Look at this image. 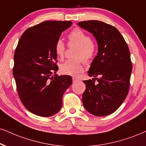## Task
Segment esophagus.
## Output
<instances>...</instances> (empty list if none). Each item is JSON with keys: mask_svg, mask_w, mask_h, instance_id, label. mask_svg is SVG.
<instances>
[{"mask_svg": "<svg viewBox=\"0 0 146 146\" xmlns=\"http://www.w3.org/2000/svg\"><path fill=\"white\" fill-rule=\"evenodd\" d=\"M73 83H75V82H78V81L79 80V79L77 78V77H73Z\"/></svg>", "mask_w": 146, "mask_h": 146, "instance_id": "esophagus-1", "label": "esophagus"}]
</instances>
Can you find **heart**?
I'll return each mask as SVG.
<instances>
[{"label": "heart", "mask_w": 146, "mask_h": 146, "mask_svg": "<svg viewBox=\"0 0 146 146\" xmlns=\"http://www.w3.org/2000/svg\"><path fill=\"white\" fill-rule=\"evenodd\" d=\"M69 45L75 44L79 46L75 56L77 59H69L60 65V70L64 75L77 76L83 71L82 58L84 62H89L95 54V46L90 36L80 29L76 28L71 31L68 36ZM55 52L57 56L62 58L65 54L66 47L61 40H58L55 44Z\"/></svg>", "instance_id": "1"}]
</instances>
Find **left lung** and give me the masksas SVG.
Returning a JSON list of instances; mask_svg holds the SVG:
<instances>
[{"instance_id": "obj_1", "label": "left lung", "mask_w": 146, "mask_h": 146, "mask_svg": "<svg viewBox=\"0 0 146 146\" xmlns=\"http://www.w3.org/2000/svg\"><path fill=\"white\" fill-rule=\"evenodd\" d=\"M77 25L93 34L98 46L88 72L94 78L83 81L86 86L83 104L93 115H108L119 108L128 94L132 71L129 49L119 30L109 24L92 20Z\"/></svg>"}]
</instances>
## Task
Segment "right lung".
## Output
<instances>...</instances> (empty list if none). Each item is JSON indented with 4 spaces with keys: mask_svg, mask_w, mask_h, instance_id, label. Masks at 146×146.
<instances>
[{
    "mask_svg": "<svg viewBox=\"0 0 146 146\" xmlns=\"http://www.w3.org/2000/svg\"><path fill=\"white\" fill-rule=\"evenodd\" d=\"M71 21H46L22 34L14 54L13 73L24 106L36 115L48 117L62 107V96L72 84L69 75L56 73L55 44Z\"/></svg>",
    "mask_w": 146,
    "mask_h": 146,
    "instance_id": "right-lung-1",
    "label": "right lung"
}]
</instances>
